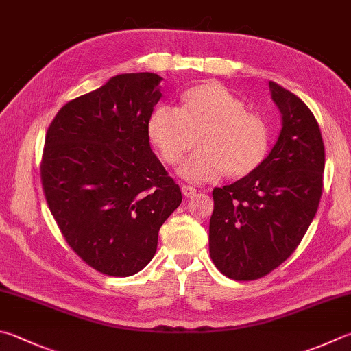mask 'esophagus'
Returning <instances> with one entry per match:
<instances>
[{"instance_id":"esophagus-1","label":"esophagus","mask_w":351,"mask_h":351,"mask_svg":"<svg viewBox=\"0 0 351 351\" xmlns=\"http://www.w3.org/2000/svg\"><path fill=\"white\" fill-rule=\"evenodd\" d=\"M182 193H183L184 197H194L197 194V189L193 188V186H189V184H183Z\"/></svg>"}]
</instances>
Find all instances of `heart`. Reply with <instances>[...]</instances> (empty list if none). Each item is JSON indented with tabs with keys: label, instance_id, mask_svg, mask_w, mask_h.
Listing matches in <instances>:
<instances>
[{
	"label": "heart",
	"instance_id": "heart-1",
	"mask_svg": "<svg viewBox=\"0 0 351 351\" xmlns=\"http://www.w3.org/2000/svg\"><path fill=\"white\" fill-rule=\"evenodd\" d=\"M148 136L162 160L176 165L200 141L178 173L203 183L226 173L243 177L264 162L270 145L264 119L246 110L240 97L218 82H206L183 95L182 108L162 104L148 121Z\"/></svg>",
	"mask_w": 351,
	"mask_h": 351
}]
</instances>
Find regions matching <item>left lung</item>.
Returning a JSON list of instances; mask_svg holds the SVG:
<instances>
[{"label": "left lung", "mask_w": 351, "mask_h": 351, "mask_svg": "<svg viewBox=\"0 0 351 351\" xmlns=\"http://www.w3.org/2000/svg\"><path fill=\"white\" fill-rule=\"evenodd\" d=\"M281 113L272 151L252 173L215 188L209 254L228 278L252 281L298 247L318 210L326 151L319 125L298 96L269 81Z\"/></svg>", "instance_id": "8db88e82"}]
</instances>
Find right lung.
I'll return each mask as SVG.
<instances>
[{
  "label": "right lung",
  "instance_id": "1",
  "mask_svg": "<svg viewBox=\"0 0 351 351\" xmlns=\"http://www.w3.org/2000/svg\"><path fill=\"white\" fill-rule=\"evenodd\" d=\"M156 73H125L58 111L41 182L69 246L97 272L130 276L153 260L182 191L149 147L162 93Z\"/></svg>",
  "mask_w": 351,
  "mask_h": 351
}]
</instances>
